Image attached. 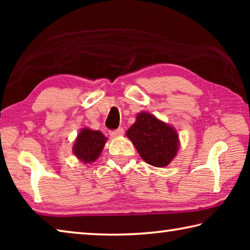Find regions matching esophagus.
I'll use <instances>...</instances> for the list:
<instances>
[{"label":"esophagus","mask_w":250,"mask_h":250,"mask_svg":"<svg viewBox=\"0 0 250 250\" xmlns=\"http://www.w3.org/2000/svg\"><path fill=\"white\" fill-rule=\"evenodd\" d=\"M125 132L124 128H118L117 130H112V131H109V134L111 135V137H119V135H122Z\"/></svg>","instance_id":"esophagus-1"}]
</instances>
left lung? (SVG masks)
<instances>
[{"mask_svg": "<svg viewBox=\"0 0 250 250\" xmlns=\"http://www.w3.org/2000/svg\"><path fill=\"white\" fill-rule=\"evenodd\" d=\"M126 137L141 158L153 167H167L179 149L176 131L147 112L139 113L135 124L126 131Z\"/></svg>", "mask_w": 250, "mask_h": 250, "instance_id": "1", "label": "left lung"}]
</instances>
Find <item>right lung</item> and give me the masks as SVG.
I'll return each instance as SVG.
<instances>
[{"label":"right lung","instance_id":"obj_1","mask_svg":"<svg viewBox=\"0 0 250 250\" xmlns=\"http://www.w3.org/2000/svg\"><path fill=\"white\" fill-rule=\"evenodd\" d=\"M107 138L100 131L83 129L74 145V153L83 163L95 162L100 155Z\"/></svg>","mask_w":250,"mask_h":250}]
</instances>
